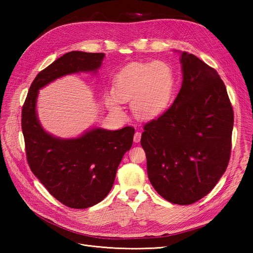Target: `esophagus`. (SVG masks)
<instances>
[{"mask_svg":"<svg viewBox=\"0 0 253 253\" xmlns=\"http://www.w3.org/2000/svg\"><path fill=\"white\" fill-rule=\"evenodd\" d=\"M141 139V133L140 132H135L134 134V142H139Z\"/></svg>","mask_w":253,"mask_h":253,"instance_id":"obj_1","label":"esophagus"}]
</instances>
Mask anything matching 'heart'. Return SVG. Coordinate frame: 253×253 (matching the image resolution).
Returning <instances> with one entry per match:
<instances>
[{
    "label": "heart",
    "instance_id": "heart-1",
    "mask_svg": "<svg viewBox=\"0 0 253 253\" xmlns=\"http://www.w3.org/2000/svg\"><path fill=\"white\" fill-rule=\"evenodd\" d=\"M173 91L171 68L162 61L133 64L122 70L115 79L113 94L106 105L119 113V102L131 101L137 118L149 120L162 114L169 104Z\"/></svg>",
    "mask_w": 253,
    "mask_h": 253
}]
</instances>
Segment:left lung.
<instances>
[{
  "mask_svg": "<svg viewBox=\"0 0 253 253\" xmlns=\"http://www.w3.org/2000/svg\"><path fill=\"white\" fill-rule=\"evenodd\" d=\"M182 84L173 104L143 126L149 179L168 202L191 205L225 173L233 110L223 80L192 53L181 52Z\"/></svg>",
  "mask_w": 253,
  "mask_h": 253,
  "instance_id": "8db88e82",
  "label": "left lung"
}]
</instances>
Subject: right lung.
I'll return each mask as SVG.
<instances>
[{
  "label": "right lung",
  "mask_w": 253,
  "mask_h": 253,
  "mask_svg": "<svg viewBox=\"0 0 253 253\" xmlns=\"http://www.w3.org/2000/svg\"><path fill=\"white\" fill-rule=\"evenodd\" d=\"M104 53L71 51L37 75L22 109V131L27 162L36 177L60 203L85 209L109 194L122 157L132 147L135 129H88L77 138L62 139L44 131L36 104L39 89L58 78L96 73Z\"/></svg>",
  "instance_id": "right-lung-1"
}]
</instances>
